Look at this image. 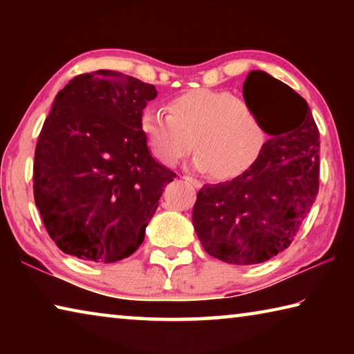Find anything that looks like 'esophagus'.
Instances as JSON below:
<instances>
[{
	"mask_svg": "<svg viewBox=\"0 0 354 354\" xmlns=\"http://www.w3.org/2000/svg\"><path fill=\"white\" fill-rule=\"evenodd\" d=\"M183 179H184V181L190 183V184H194L195 187H201V183L198 181V179H195V178H192V176H183Z\"/></svg>",
	"mask_w": 354,
	"mask_h": 354,
	"instance_id": "1",
	"label": "esophagus"
}]
</instances>
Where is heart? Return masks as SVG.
<instances>
[{"label": "heart", "mask_w": 354, "mask_h": 354, "mask_svg": "<svg viewBox=\"0 0 354 354\" xmlns=\"http://www.w3.org/2000/svg\"><path fill=\"white\" fill-rule=\"evenodd\" d=\"M140 129L156 159L175 165L192 149L196 169L215 179L241 176L266 145V131L253 111L223 91H192L169 103V112L148 106Z\"/></svg>", "instance_id": "obj_1"}]
</instances>
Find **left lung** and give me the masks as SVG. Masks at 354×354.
<instances>
[{"label":"left lung","mask_w":354,"mask_h":354,"mask_svg":"<svg viewBox=\"0 0 354 354\" xmlns=\"http://www.w3.org/2000/svg\"><path fill=\"white\" fill-rule=\"evenodd\" d=\"M245 103L272 137L256 162L227 183L206 184L192 223L217 259L251 266L284 251L319 194L320 136L304 98L266 71H250Z\"/></svg>","instance_id":"1"}]
</instances>
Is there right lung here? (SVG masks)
<instances>
[{
  "instance_id": "1",
  "label": "right lung",
  "mask_w": 354,
  "mask_h": 354,
  "mask_svg": "<svg viewBox=\"0 0 354 354\" xmlns=\"http://www.w3.org/2000/svg\"><path fill=\"white\" fill-rule=\"evenodd\" d=\"M153 84L112 70L71 80L56 95L34 158V200L64 253L112 263L134 253L176 173L140 129Z\"/></svg>"
}]
</instances>
